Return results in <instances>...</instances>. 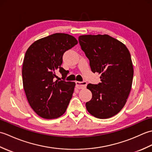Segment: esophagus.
Returning a JSON list of instances; mask_svg holds the SVG:
<instances>
[{
  "label": "esophagus",
  "mask_w": 152,
  "mask_h": 152,
  "mask_svg": "<svg viewBox=\"0 0 152 152\" xmlns=\"http://www.w3.org/2000/svg\"><path fill=\"white\" fill-rule=\"evenodd\" d=\"M76 86L78 89H84L87 86V82H76Z\"/></svg>",
  "instance_id": "obj_1"
}]
</instances>
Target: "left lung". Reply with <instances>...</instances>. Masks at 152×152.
<instances>
[{
	"label": "left lung",
	"instance_id": "8db88e82",
	"mask_svg": "<svg viewBox=\"0 0 152 152\" xmlns=\"http://www.w3.org/2000/svg\"><path fill=\"white\" fill-rule=\"evenodd\" d=\"M78 40L92 72L101 74V83L87 86L92 98L86 108L95 118H111L124 108L131 89L134 70L129 51L108 34L82 35Z\"/></svg>",
	"mask_w": 152,
	"mask_h": 152
}]
</instances>
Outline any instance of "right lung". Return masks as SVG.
I'll list each match as a JSON object with an SVG mask.
<instances>
[{"label": "right lung", "instance_id": "right-lung-1", "mask_svg": "<svg viewBox=\"0 0 152 152\" xmlns=\"http://www.w3.org/2000/svg\"><path fill=\"white\" fill-rule=\"evenodd\" d=\"M77 44L70 34L55 33L35 41L25 53L23 85L31 107L41 118H57L66 112L76 83L64 81L68 72L61 66L64 53ZM56 71L63 80L54 81Z\"/></svg>", "mask_w": 152, "mask_h": 152}]
</instances>
